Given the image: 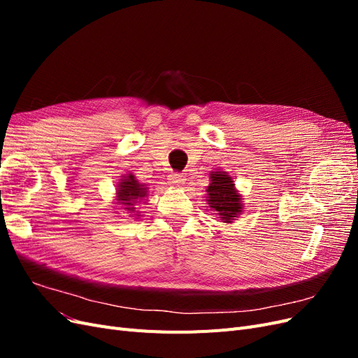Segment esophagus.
Returning <instances> with one entry per match:
<instances>
[{"instance_id": "34e87169", "label": "esophagus", "mask_w": 358, "mask_h": 358, "mask_svg": "<svg viewBox=\"0 0 358 358\" xmlns=\"http://www.w3.org/2000/svg\"><path fill=\"white\" fill-rule=\"evenodd\" d=\"M169 183L171 187L179 188L183 185V183H185V178L179 175V173H173V175H170V178H169Z\"/></svg>"}]
</instances>
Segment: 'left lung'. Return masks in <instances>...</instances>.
Segmentation results:
<instances>
[{
	"label": "left lung",
	"mask_w": 358,
	"mask_h": 358,
	"mask_svg": "<svg viewBox=\"0 0 358 358\" xmlns=\"http://www.w3.org/2000/svg\"><path fill=\"white\" fill-rule=\"evenodd\" d=\"M208 204L222 222H231L243 212L242 196L234 188V182L227 171H212L208 187Z\"/></svg>",
	"instance_id": "8db88e82"
}]
</instances>
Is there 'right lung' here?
<instances>
[{
	"mask_svg": "<svg viewBox=\"0 0 358 358\" xmlns=\"http://www.w3.org/2000/svg\"><path fill=\"white\" fill-rule=\"evenodd\" d=\"M146 196H148L146 185H143V183H140L138 180H136L134 175L122 176L121 182L117 183L116 200H117L119 204L125 206L124 209H127L129 213L138 216V212L136 210L137 208H134V206L142 201Z\"/></svg>",
	"mask_w": 358,
	"mask_h": 358,
	"instance_id": "1",
	"label": "right lung"
}]
</instances>
